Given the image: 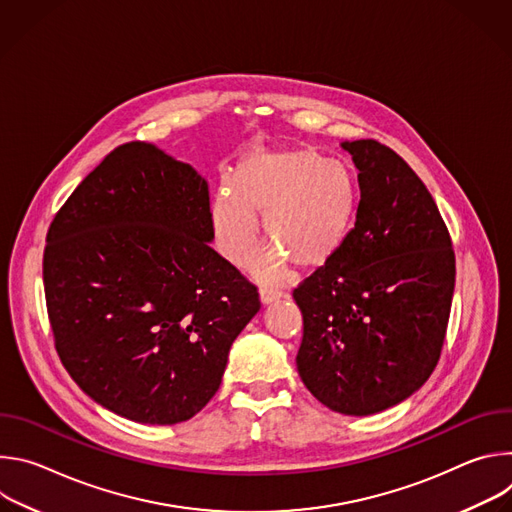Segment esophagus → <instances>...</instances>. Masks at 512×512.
I'll use <instances>...</instances> for the list:
<instances>
[{
    "instance_id": "esophagus-1",
    "label": "esophagus",
    "mask_w": 512,
    "mask_h": 512,
    "mask_svg": "<svg viewBox=\"0 0 512 512\" xmlns=\"http://www.w3.org/2000/svg\"><path fill=\"white\" fill-rule=\"evenodd\" d=\"M279 298H283V294H281L279 289L261 287V302H263V304H273V302H277Z\"/></svg>"
}]
</instances>
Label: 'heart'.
<instances>
[{
    "label": "heart",
    "instance_id": "1",
    "mask_svg": "<svg viewBox=\"0 0 512 512\" xmlns=\"http://www.w3.org/2000/svg\"><path fill=\"white\" fill-rule=\"evenodd\" d=\"M358 208L352 170L310 148H265L245 156L231 182L216 190L210 218L221 253L247 263L257 247L259 223L271 247L257 261L261 277L328 265L344 247Z\"/></svg>",
    "mask_w": 512,
    "mask_h": 512
}]
</instances>
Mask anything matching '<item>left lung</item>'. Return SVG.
<instances>
[{"label":"left lung","mask_w":512,"mask_h":512,"mask_svg":"<svg viewBox=\"0 0 512 512\" xmlns=\"http://www.w3.org/2000/svg\"><path fill=\"white\" fill-rule=\"evenodd\" d=\"M358 170L356 223L340 253L296 289L298 373L332 411L371 415L413 395L440 360L456 255L409 164L375 139L344 141Z\"/></svg>","instance_id":"left-lung-1"}]
</instances>
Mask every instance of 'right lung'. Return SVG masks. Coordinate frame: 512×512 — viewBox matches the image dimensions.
Segmentation results:
<instances>
[{
    "instance_id": "add662e5",
    "label": "right lung",
    "mask_w": 512,
    "mask_h": 512,
    "mask_svg": "<svg viewBox=\"0 0 512 512\" xmlns=\"http://www.w3.org/2000/svg\"><path fill=\"white\" fill-rule=\"evenodd\" d=\"M212 239L206 180L145 141L107 154L54 214L42 261L54 346L99 405L172 425L221 387L261 302Z\"/></svg>"
}]
</instances>
